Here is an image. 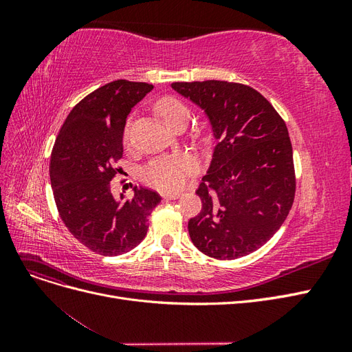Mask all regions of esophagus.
I'll return each mask as SVG.
<instances>
[{"instance_id":"1","label":"esophagus","mask_w":352,"mask_h":352,"mask_svg":"<svg viewBox=\"0 0 352 352\" xmlns=\"http://www.w3.org/2000/svg\"><path fill=\"white\" fill-rule=\"evenodd\" d=\"M162 195H163L164 199H176V198L180 197L179 192H164V194H162Z\"/></svg>"}]
</instances>
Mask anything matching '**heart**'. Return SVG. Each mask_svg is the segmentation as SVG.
<instances>
[{
	"instance_id": "b5f03b06",
	"label": "heart",
	"mask_w": 352,
	"mask_h": 352,
	"mask_svg": "<svg viewBox=\"0 0 352 352\" xmlns=\"http://www.w3.org/2000/svg\"><path fill=\"white\" fill-rule=\"evenodd\" d=\"M155 109L173 129L180 122L189 120V109L176 97H163L158 100ZM123 140L129 141V129L124 131ZM195 170L197 162L190 155H164L153 160L144 168V179L160 190H176L184 186L188 176Z\"/></svg>"
}]
</instances>
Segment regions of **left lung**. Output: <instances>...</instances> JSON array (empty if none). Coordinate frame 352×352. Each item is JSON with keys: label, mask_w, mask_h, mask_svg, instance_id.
<instances>
[{"label": "left lung", "mask_w": 352, "mask_h": 352, "mask_svg": "<svg viewBox=\"0 0 352 352\" xmlns=\"http://www.w3.org/2000/svg\"><path fill=\"white\" fill-rule=\"evenodd\" d=\"M172 88L208 116L217 140L197 195L202 207L188 221L195 247L216 260L261 248L283 225L295 198L287 127L263 95L226 80L175 82Z\"/></svg>", "instance_id": "obj_1"}]
</instances>
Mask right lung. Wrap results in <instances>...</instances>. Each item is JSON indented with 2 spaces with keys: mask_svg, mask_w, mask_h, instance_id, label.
I'll return each mask as SVG.
<instances>
[{
  "mask_svg": "<svg viewBox=\"0 0 352 352\" xmlns=\"http://www.w3.org/2000/svg\"><path fill=\"white\" fill-rule=\"evenodd\" d=\"M153 88L119 79L95 89L69 113L51 153V186L63 223L82 245L105 257L141 243L148 216L162 201L142 186H135L127 201L111 194V180L122 170L116 163L123 157L127 114Z\"/></svg>",
  "mask_w": 352,
  "mask_h": 352,
  "instance_id": "add662e5",
  "label": "right lung"
}]
</instances>
